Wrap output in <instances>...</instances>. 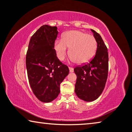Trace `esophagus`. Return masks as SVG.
<instances>
[{
  "mask_svg": "<svg viewBox=\"0 0 132 132\" xmlns=\"http://www.w3.org/2000/svg\"><path fill=\"white\" fill-rule=\"evenodd\" d=\"M69 70H70V72H72L73 71H74V68L72 67H69Z\"/></svg>",
  "mask_w": 132,
  "mask_h": 132,
  "instance_id": "34e87169",
  "label": "esophagus"
}]
</instances>
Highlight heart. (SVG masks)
Wrapping results in <instances>:
<instances>
[{"label": "heart", "instance_id": "obj_1", "mask_svg": "<svg viewBox=\"0 0 132 132\" xmlns=\"http://www.w3.org/2000/svg\"><path fill=\"white\" fill-rule=\"evenodd\" d=\"M70 48V57L77 64H84L90 61L94 55L97 48V42L94 36L80 31H70L64 33L62 40H56L54 50L56 56L63 60Z\"/></svg>", "mask_w": 132, "mask_h": 132}]
</instances>
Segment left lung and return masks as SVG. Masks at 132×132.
I'll return each mask as SVG.
<instances>
[{"label":"left lung","mask_w":132,"mask_h":132,"mask_svg":"<svg viewBox=\"0 0 132 132\" xmlns=\"http://www.w3.org/2000/svg\"><path fill=\"white\" fill-rule=\"evenodd\" d=\"M97 42L96 55L89 62L74 69L77 80L75 93L79 98L90 102L96 100L104 90L108 76L107 48L98 33L91 29Z\"/></svg>","instance_id":"obj_1"}]
</instances>
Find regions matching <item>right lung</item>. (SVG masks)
I'll use <instances>...</instances> for the list:
<instances>
[{"label":"right lung","mask_w":132,"mask_h":132,"mask_svg":"<svg viewBox=\"0 0 132 132\" xmlns=\"http://www.w3.org/2000/svg\"><path fill=\"white\" fill-rule=\"evenodd\" d=\"M56 26H42L32 36L26 56L28 77L38 100L50 103L60 93V84L68 76V67L58 59L54 50Z\"/></svg>","instance_id":"right-lung-1"}]
</instances>
